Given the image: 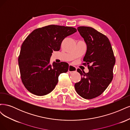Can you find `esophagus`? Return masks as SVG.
Masks as SVG:
<instances>
[{"label":"esophagus","instance_id":"1","mask_svg":"<svg viewBox=\"0 0 130 130\" xmlns=\"http://www.w3.org/2000/svg\"><path fill=\"white\" fill-rule=\"evenodd\" d=\"M68 72L70 73H73L76 72V68L72 65H69L68 68Z\"/></svg>","mask_w":130,"mask_h":130}]
</instances>
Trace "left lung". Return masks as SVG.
Here are the masks:
<instances>
[{
  "mask_svg": "<svg viewBox=\"0 0 130 130\" xmlns=\"http://www.w3.org/2000/svg\"><path fill=\"white\" fill-rule=\"evenodd\" d=\"M77 30L87 45L83 64L87 65L89 72L77 69L82 77L74 87L82 98L92 99L101 95L111 82L116 58L105 35L88 26H79Z\"/></svg>",
  "mask_w": 130,
  "mask_h": 130,
  "instance_id": "8db88e82",
  "label": "left lung"
}]
</instances>
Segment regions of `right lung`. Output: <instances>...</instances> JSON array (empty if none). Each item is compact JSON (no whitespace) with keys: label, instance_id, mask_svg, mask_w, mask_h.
Instances as JSON below:
<instances>
[{"label":"right lung","instance_id":"obj_1","mask_svg":"<svg viewBox=\"0 0 130 130\" xmlns=\"http://www.w3.org/2000/svg\"><path fill=\"white\" fill-rule=\"evenodd\" d=\"M73 27L50 25L35 29L21 46L18 64L21 79L27 90L35 95L49 94L56 86L60 74L68 71L67 63L50 64L53 51L60 49L62 42L76 32Z\"/></svg>","mask_w":130,"mask_h":130}]
</instances>
